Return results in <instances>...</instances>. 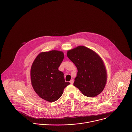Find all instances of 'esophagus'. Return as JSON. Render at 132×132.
<instances>
[{
  "instance_id": "34e87169",
  "label": "esophagus",
  "mask_w": 132,
  "mask_h": 132,
  "mask_svg": "<svg viewBox=\"0 0 132 132\" xmlns=\"http://www.w3.org/2000/svg\"><path fill=\"white\" fill-rule=\"evenodd\" d=\"M73 82H74V81H73V79H71V80H70V83L71 84H72V85L73 84Z\"/></svg>"
}]
</instances>
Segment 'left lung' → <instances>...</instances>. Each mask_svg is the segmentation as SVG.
Returning a JSON list of instances; mask_svg holds the SVG:
<instances>
[{"label": "left lung", "mask_w": 132, "mask_h": 132, "mask_svg": "<svg viewBox=\"0 0 132 132\" xmlns=\"http://www.w3.org/2000/svg\"><path fill=\"white\" fill-rule=\"evenodd\" d=\"M67 55L78 69L73 85L85 96L95 97L99 95L106 82L105 68L100 56L84 46L68 51Z\"/></svg>", "instance_id": "8db88e82"}]
</instances>
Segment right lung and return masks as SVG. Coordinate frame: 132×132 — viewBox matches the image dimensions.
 <instances>
[{
	"instance_id": "obj_1",
	"label": "right lung",
	"mask_w": 132,
	"mask_h": 132,
	"mask_svg": "<svg viewBox=\"0 0 132 132\" xmlns=\"http://www.w3.org/2000/svg\"><path fill=\"white\" fill-rule=\"evenodd\" d=\"M64 59V53L59 51L42 52L33 62L31 69V80L35 92L43 99L54 102L62 96L65 87L64 73L59 70Z\"/></svg>"
}]
</instances>
